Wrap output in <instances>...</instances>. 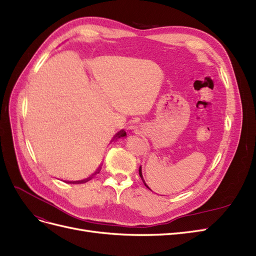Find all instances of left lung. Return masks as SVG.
Here are the masks:
<instances>
[{
  "mask_svg": "<svg viewBox=\"0 0 256 256\" xmlns=\"http://www.w3.org/2000/svg\"><path fill=\"white\" fill-rule=\"evenodd\" d=\"M138 174H140V177H141V178H142V180H143V182H144V184H145V186H146V187H147V188H148V186H147V184H145V182H144V180H143V175H142V170H141V168H138Z\"/></svg>",
  "mask_w": 256,
  "mask_h": 256,
  "instance_id": "8db88e82",
  "label": "left lung"
}]
</instances>
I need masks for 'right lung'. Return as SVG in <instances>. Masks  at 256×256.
I'll list each match as a JSON object with an SVG mask.
<instances>
[{
	"label": "right lung",
	"instance_id": "1",
	"mask_svg": "<svg viewBox=\"0 0 256 256\" xmlns=\"http://www.w3.org/2000/svg\"><path fill=\"white\" fill-rule=\"evenodd\" d=\"M126 136V131L125 130H120V132H118L115 134V136H114V138H122V136ZM113 138V140H114ZM100 168H99L97 171H96V173L95 174H92L90 177H88V178H86V180H78V182H70V184H83V182H88V180H90L92 177H94V175H96L97 173H99V171H100Z\"/></svg>",
	"mask_w": 256,
	"mask_h": 256
}]
</instances>
